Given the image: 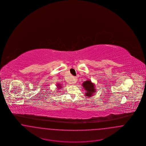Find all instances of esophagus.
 <instances>
[{"label":"esophagus","instance_id":"esophagus-1","mask_svg":"<svg viewBox=\"0 0 146 146\" xmlns=\"http://www.w3.org/2000/svg\"><path fill=\"white\" fill-rule=\"evenodd\" d=\"M73 80V82H72V83L74 84L76 83V77H75V76H73V79H72Z\"/></svg>","mask_w":146,"mask_h":146}]
</instances>
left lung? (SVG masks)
I'll return each mask as SVG.
<instances>
[{
  "label": "left lung",
  "instance_id": "left-lung-1",
  "mask_svg": "<svg viewBox=\"0 0 146 146\" xmlns=\"http://www.w3.org/2000/svg\"><path fill=\"white\" fill-rule=\"evenodd\" d=\"M82 85L83 86L84 89L86 91L85 96H88V97H91L95 92H96L94 84L92 83L90 80L84 82Z\"/></svg>",
  "mask_w": 146,
  "mask_h": 146
}]
</instances>
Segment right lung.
<instances>
[{
  "instance_id": "right-lung-1",
  "label": "right lung",
  "mask_w": 146,
  "mask_h": 146,
  "mask_svg": "<svg viewBox=\"0 0 146 146\" xmlns=\"http://www.w3.org/2000/svg\"><path fill=\"white\" fill-rule=\"evenodd\" d=\"M58 86V89H59V88H61V86H60H60Z\"/></svg>"
}]
</instances>
